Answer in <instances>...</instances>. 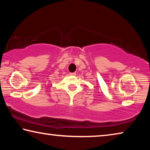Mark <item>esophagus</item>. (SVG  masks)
<instances>
[{
  "instance_id": "1",
  "label": "esophagus",
  "mask_w": 150,
  "mask_h": 150,
  "mask_svg": "<svg viewBox=\"0 0 150 150\" xmlns=\"http://www.w3.org/2000/svg\"><path fill=\"white\" fill-rule=\"evenodd\" d=\"M70 75H73V76L76 75V73L75 72H74V73H70Z\"/></svg>"
}]
</instances>
